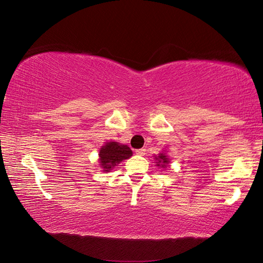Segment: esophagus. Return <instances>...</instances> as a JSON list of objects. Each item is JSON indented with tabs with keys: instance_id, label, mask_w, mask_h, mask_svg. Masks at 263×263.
Returning <instances> with one entry per match:
<instances>
[{
	"instance_id": "obj_1",
	"label": "esophagus",
	"mask_w": 263,
	"mask_h": 263,
	"mask_svg": "<svg viewBox=\"0 0 263 263\" xmlns=\"http://www.w3.org/2000/svg\"><path fill=\"white\" fill-rule=\"evenodd\" d=\"M145 153H146V149H145V148L136 149V154H137V155H140V157H142V155H145Z\"/></svg>"
}]
</instances>
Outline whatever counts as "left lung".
<instances>
[{
	"label": "left lung",
	"mask_w": 263,
	"mask_h": 263,
	"mask_svg": "<svg viewBox=\"0 0 263 263\" xmlns=\"http://www.w3.org/2000/svg\"><path fill=\"white\" fill-rule=\"evenodd\" d=\"M155 159L158 160V162H157L158 166H160V164H161L162 167H166V164L168 163V159H167V157H166V155H164L163 153L160 154L159 157L155 158Z\"/></svg>",
	"instance_id": "left-lung-1"
}]
</instances>
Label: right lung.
Segmentation results:
<instances>
[{
  "mask_svg": "<svg viewBox=\"0 0 263 263\" xmlns=\"http://www.w3.org/2000/svg\"><path fill=\"white\" fill-rule=\"evenodd\" d=\"M132 155V151L126 145H119L118 142L111 141L100 151V162L109 172L116 164L122 162L123 160L128 159Z\"/></svg>",
  "mask_w": 263,
  "mask_h": 263,
  "instance_id": "1",
  "label": "right lung"
}]
</instances>
